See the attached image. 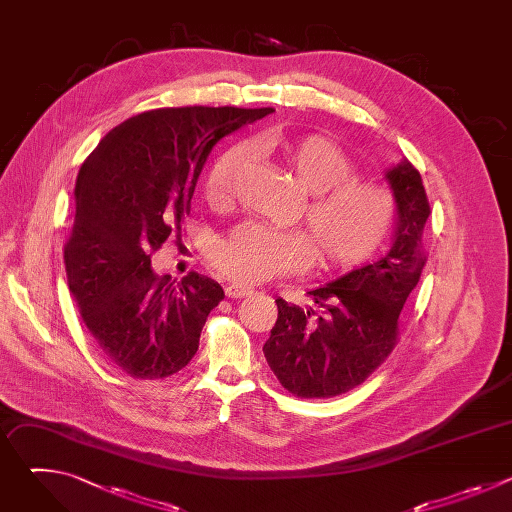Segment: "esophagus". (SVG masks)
<instances>
[{
  "instance_id": "1",
  "label": "esophagus",
  "mask_w": 512,
  "mask_h": 512,
  "mask_svg": "<svg viewBox=\"0 0 512 512\" xmlns=\"http://www.w3.org/2000/svg\"><path fill=\"white\" fill-rule=\"evenodd\" d=\"M225 294H227V298H245V296L253 294V289L233 283V285H227V287H225Z\"/></svg>"
}]
</instances>
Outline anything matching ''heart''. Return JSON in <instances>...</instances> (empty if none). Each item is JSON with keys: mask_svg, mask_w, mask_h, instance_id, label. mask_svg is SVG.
Masks as SVG:
<instances>
[{"mask_svg": "<svg viewBox=\"0 0 512 512\" xmlns=\"http://www.w3.org/2000/svg\"><path fill=\"white\" fill-rule=\"evenodd\" d=\"M277 150L312 194L302 231H277L261 223H241L208 249L210 267L237 283H259L275 275L300 273L310 263L322 271H346L369 261L389 237L397 200L371 180H358L352 160L324 137L279 141ZM243 148L223 152L204 178L210 206L229 202Z\"/></svg>", "mask_w": 512, "mask_h": 512, "instance_id": "heart-1", "label": "heart"}]
</instances>
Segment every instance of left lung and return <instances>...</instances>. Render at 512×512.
<instances>
[{"label": "left lung", "mask_w": 512, "mask_h": 512, "mask_svg": "<svg viewBox=\"0 0 512 512\" xmlns=\"http://www.w3.org/2000/svg\"><path fill=\"white\" fill-rule=\"evenodd\" d=\"M397 200L391 251L308 294L320 314L275 300L277 322L263 346L277 381L291 395L328 399L367 381L399 340V314L425 267L429 202L419 172L403 160L387 170Z\"/></svg>", "instance_id": "left-lung-1"}]
</instances>
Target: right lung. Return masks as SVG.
Instances as JSON below:
<instances>
[{
	"label": "right lung",
	"mask_w": 512,
	"mask_h": 512,
	"mask_svg": "<svg viewBox=\"0 0 512 512\" xmlns=\"http://www.w3.org/2000/svg\"><path fill=\"white\" fill-rule=\"evenodd\" d=\"M271 107H166L111 129L81 166L64 245L66 279L101 354L133 379H164L192 360L225 298L194 271L158 277L152 255L180 235L212 145Z\"/></svg>",
	"instance_id": "1"
}]
</instances>
